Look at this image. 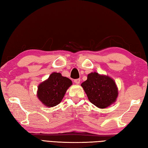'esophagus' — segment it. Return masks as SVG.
<instances>
[{
    "label": "esophagus",
    "mask_w": 148,
    "mask_h": 148,
    "mask_svg": "<svg viewBox=\"0 0 148 148\" xmlns=\"http://www.w3.org/2000/svg\"><path fill=\"white\" fill-rule=\"evenodd\" d=\"M74 83H76V84H79L80 83V81H81V80H80V79H74Z\"/></svg>",
    "instance_id": "34e87169"
}]
</instances>
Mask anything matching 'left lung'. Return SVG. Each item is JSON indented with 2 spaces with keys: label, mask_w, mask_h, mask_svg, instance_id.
<instances>
[{
  "label": "left lung",
  "mask_w": 148,
  "mask_h": 148,
  "mask_svg": "<svg viewBox=\"0 0 148 148\" xmlns=\"http://www.w3.org/2000/svg\"><path fill=\"white\" fill-rule=\"evenodd\" d=\"M90 102L103 109L114 103L118 97V88L112 79L108 76L92 72L81 84Z\"/></svg>",
  "instance_id": "8db88e82"
}]
</instances>
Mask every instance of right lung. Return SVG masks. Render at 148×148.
I'll return each instance as SVG.
<instances>
[{
	"label": "right lung",
	"instance_id": "right-lung-1",
	"mask_svg": "<svg viewBox=\"0 0 148 148\" xmlns=\"http://www.w3.org/2000/svg\"><path fill=\"white\" fill-rule=\"evenodd\" d=\"M71 85L70 79L63 77L60 73L53 72L48 79L39 85L37 97L45 106L54 107L60 103Z\"/></svg>",
	"mask_w": 148,
	"mask_h": 148
}]
</instances>
